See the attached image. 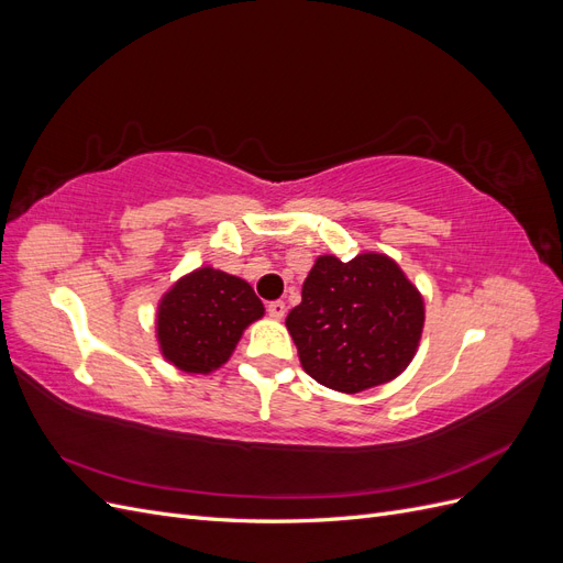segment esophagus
<instances>
[{
  "label": "esophagus",
  "mask_w": 563,
  "mask_h": 563,
  "mask_svg": "<svg viewBox=\"0 0 563 563\" xmlns=\"http://www.w3.org/2000/svg\"><path fill=\"white\" fill-rule=\"evenodd\" d=\"M267 314L272 319H284L286 317V302L284 300H272L267 302Z\"/></svg>",
  "instance_id": "1"
}]
</instances>
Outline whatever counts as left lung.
Instances as JSON below:
<instances>
[{"label": "left lung", "instance_id": "left-lung-1", "mask_svg": "<svg viewBox=\"0 0 563 563\" xmlns=\"http://www.w3.org/2000/svg\"><path fill=\"white\" fill-rule=\"evenodd\" d=\"M422 323V296L383 253L347 263L319 255L286 317L305 373L345 395L395 380L413 360Z\"/></svg>", "mask_w": 563, "mask_h": 563}]
</instances>
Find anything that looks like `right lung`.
Masks as SVG:
<instances>
[{"mask_svg": "<svg viewBox=\"0 0 563 563\" xmlns=\"http://www.w3.org/2000/svg\"><path fill=\"white\" fill-rule=\"evenodd\" d=\"M263 312L249 282L213 267L195 269L159 302L162 354L185 373H211L230 360L244 329Z\"/></svg>", "mask_w": 563, "mask_h": 563, "instance_id": "1", "label": "right lung"}]
</instances>
